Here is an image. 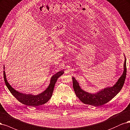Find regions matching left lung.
Listing matches in <instances>:
<instances>
[{
  "label": "left lung",
  "instance_id": "1",
  "mask_svg": "<svg viewBox=\"0 0 130 130\" xmlns=\"http://www.w3.org/2000/svg\"><path fill=\"white\" fill-rule=\"evenodd\" d=\"M124 56L125 61L123 73L113 86L106 87L100 90L97 92L91 93L83 90L79 85V83L76 78L72 77L74 91L77 97L82 102L94 106H100L109 102L119 92L124 85L126 75V59L124 54Z\"/></svg>",
  "mask_w": 130,
  "mask_h": 130
}]
</instances>
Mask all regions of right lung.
Masks as SVG:
<instances>
[{
    "label": "right lung",
    "mask_w": 130,
    "mask_h": 130,
    "mask_svg": "<svg viewBox=\"0 0 130 130\" xmlns=\"http://www.w3.org/2000/svg\"><path fill=\"white\" fill-rule=\"evenodd\" d=\"M4 70H5V67H4ZM64 73V70H61L53 75L50 79L49 85L46 88V89L41 93L37 95L24 93L14 89L7 80L5 71H4V78L8 89L19 102L24 105H26L36 106L41 105L48 101L49 99L52 97L54 85H55L58 78Z\"/></svg>",
    "instance_id": "obj_1"
}]
</instances>
